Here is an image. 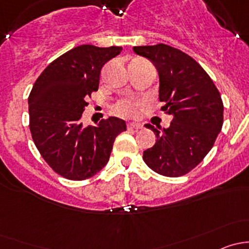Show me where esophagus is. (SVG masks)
I'll use <instances>...</instances> for the list:
<instances>
[{"label": "esophagus", "instance_id": "esophagus-1", "mask_svg": "<svg viewBox=\"0 0 249 249\" xmlns=\"http://www.w3.org/2000/svg\"><path fill=\"white\" fill-rule=\"evenodd\" d=\"M127 129H132V130L142 129V124H140V123H129V124H127Z\"/></svg>", "mask_w": 249, "mask_h": 249}]
</instances>
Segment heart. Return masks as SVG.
<instances>
[{
    "label": "heart",
    "instance_id": "1",
    "mask_svg": "<svg viewBox=\"0 0 249 249\" xmlns=\"http://www.w3.org/2000/svg\"><path fill=\"white\" fill-rule=\"evenodd\" d=\"M114 112L117 114L122 115V117L131 118L137 115L139 113V104L135 101H131V100H123V101H119L118 104L114 105Z\"/></svg>",
    "mask_w": 249,
    "mask_h": 249
}]
</instances>
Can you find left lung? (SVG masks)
<instances>
[{"instance_id": "obj_1", "label": "left lung", "mask_w": 249, "mask_h": 249, "mask_svg": "<svg viewBox=\"0 0 249 249\" xmlns=\"http://www.w3.org/2000/svg\"><path fill=\"white\" fill-rule=\"evenodd\" d=\"M136 54L149 59L159 73L161 110L172 115L167 129L145 127L157 136L143 152L148 167L166 177L187 175L202 161L223 126L222 97L205 70L182 50L167 46L134 47Z\"/></svg>"}]
</instances>
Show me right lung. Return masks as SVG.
I'll list each match as a JSON object with an SVG mask.
<instances>
[{
    "label": "right lung",
    "instance_id": "add662e5",
    "mask_svg": "<svg viewBox=\"0 0 249 249\" xmlns=\"http://www.w3.org/2000/svg\"><path fill=\"white\" fill-rule=\"evenodd\" d=\"M122 47L83 44L50 62L29 96L30 131L42 158L57 175L83 180L108 162L115 137L126 130L123 119L109 117L96 126H83L88 97L97 91L104 65Z\"/></svg>",
    "mask_w": 249,
    "mask_h": 249
}]
</instances>
